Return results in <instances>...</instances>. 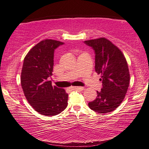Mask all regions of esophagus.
I'll use <instances>...</instances> for the list:
<instances>
[{
  "mask_svg": "<svg viewBox=\"0 0 149 149\" xmlns=\"http://www.w3.org/2000/svg\"><path fill=\"white\" fill-rule=\"evenodd\" d=\"M69 89L70 90H75V89H76V90L82 91V90H84V88L83 87H70Z\"/></svg>",
  "mask_w": 149,
  "mask_h": 149,
  "instance_id": "obj_1",
  "label": "esophagus"
}]
</instances>
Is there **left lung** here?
I'll return each mask as SVG.
<instances>
[{"instance_id":"obj_1","label":"left lung","mask_w":149,"mask_h":149,"mask_svg":"<svg viewBox=\"0 0 149 149\" xmlns=\"http://www.w3.org/2000/svg\"><path fill=\"white\" fill-rule=\"evenodd\" d=\"M84 42L95 50V72L101 75L102 84L101 91H97V98L88 105L100 114L110 112L120 105L129 87L127 61L118 47L104 37Z\"/></svg>"}]
</instances>
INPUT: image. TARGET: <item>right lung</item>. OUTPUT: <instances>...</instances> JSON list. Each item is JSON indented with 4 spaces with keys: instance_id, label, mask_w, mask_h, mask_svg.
<instances>
[{
    "instance_id": "obj_1",
    "label": "right lung",
    "mask_w": 149,
    "mask_h": 149,
    "mask_svg": "<svg viewBox=\"0 0 149 149\" xmlns=\"http://www.w3.org/2000/svg\"><path fill=\"white\" fill-rule=\"evenodd\" d=\"M63 44L52 39L41 41L28 52L22 66L21 85L25 97L35 111L46 116L58 114L68 106V93L48 80L53 72L54 50Z\"/></svg>"
}]
</instances>
